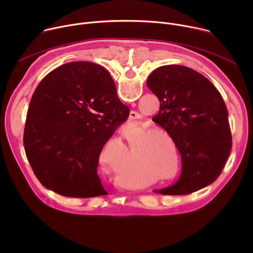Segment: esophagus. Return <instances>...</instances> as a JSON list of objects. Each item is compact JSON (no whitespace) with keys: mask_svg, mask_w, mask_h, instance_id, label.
<instances>
[{"mask_svg":"<svg viewBox=\"0 0 253 253\" xmlns=\"http://www.w3.org/2000/svg\"><path fill=\"white\" fill-rule=\"evenodd\" d=\"M129 118H130V120H132V121L138 120V119L140 118V114H139L138 112H136V111H131Z\"/></svg>","mask_w":253,"mask_h":253,"instance_id":"1","label":"esophagus"}]
</instances>
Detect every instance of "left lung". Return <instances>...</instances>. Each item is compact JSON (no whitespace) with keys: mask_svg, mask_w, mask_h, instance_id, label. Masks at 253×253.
Listing matches in <instances>:
<instances>
[{"mask_svg":"<svg viewBox=\"0 0 253 253\" xmlns=\"http://www.w3.org/2000/svg\"><path fill=\"white\" fill-rule=\"evenodd\" d=\"M147 86L160 102L152 120L170 135L182 161L178 181L155 192L189 194L214 182L232 146L228 112L220 93L203 75L181 65L157 68Z\"/></svg>","mask_w":253,"mask_h":253,"instance_id":"obj_1","label":"left lung"}]
</instances>
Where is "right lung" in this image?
Instances as JSON below:
<instances>
[{"instance_id":"right-lung-1","label":"right lung","mask_w":253,"mask_h":253,"mask_svg":"<svg viewBox=\"0 0 253 253\" xmlns=\"http://www.w3.org/2000/svg\"><path fill=\"white\" fill-rule=\"evenodd\" d=\"M129 112L100 65L71 62L50 72L32 96L24 130L36 177L63 196L107 194L97 173L99 156Z\"/></svg>"}]
</instances>
